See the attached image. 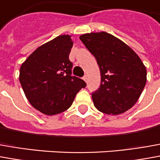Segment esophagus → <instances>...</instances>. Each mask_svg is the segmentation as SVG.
Wrapping results in <instances>:
<instances>
[{
    "instance_id": "1",
    "label": "esophagus",
    "mask_w": 160,
    "mask_h": 160,
    "mask_svg": "<svg viewBox=\"0 0 160 160\" xmlns=\"http://www.w3.org/2000/svg\"><path fill=\"white\" fill-rule=\"evenodd\" d=\"M82 79H83V80H84V81H85V82H87V80H88V78H87V76H86V75H85V76H84V77H83V78H82Z\"/></svg>"
}]
</instances>
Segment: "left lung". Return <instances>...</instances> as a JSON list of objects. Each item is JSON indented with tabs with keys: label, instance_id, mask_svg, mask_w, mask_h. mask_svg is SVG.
I'll use <instances>...</instances> for the list:
<instances>
[{
	"label": "left lung",
	"instance_id": "8db88e82",
	"mask_svg": "<svg viewBox=\"0 0 160 160\" xmlns=\"http://www.w3.org/2000/svg\"><path fill=\"white\" fill-rule=\"evenodd\" d=\"M97 59L101 84L91 93L95 107L103 113L118 115L132 107L146 82V69L132 48L106 32L79 37Z\"/></svg>",
	"mask_w": 160,
	"mask_h": 160
}]
</instances>
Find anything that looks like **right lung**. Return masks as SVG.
<instances>
[{"mask_svg":"<svg viewBox=\"0 0 160 160\" xmlns=\"http://www.w3.org/2000/svg\"><path fill=\"white\" fill-rule=\"evenodd\" d=\"M73 42L59 36L37 48L20 69V82L33 107L45 115L65 112L86 82L72 76L69 56Z\"/></svg>","mask_w":160,"mask_h":160,"instance_id":"right-lung-1","label":"right lung"}]
</instances>
